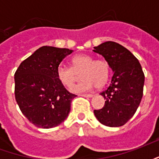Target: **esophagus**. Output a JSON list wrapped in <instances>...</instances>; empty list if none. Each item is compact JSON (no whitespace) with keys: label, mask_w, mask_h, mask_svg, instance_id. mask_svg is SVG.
Listing matches in <instances>:
<instances>
[{"label":"esophagus","mask_w":159,"mask_h":159,"mask_svg":"<svg viewBox=\"0 0 159 159\" xmlns=\"http://www.w3.org/2000/svg\"><path fill=\"white\" fill-rule=\"evenodd\" d=\"M80 96L86 97V98H91V97L93 96V93H89V94H87V93H83V94H80Z\"/></svg>","instance_id":"34e87169"}]
</instances>
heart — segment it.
I'll list each match as a JSON object with an SVG mask.
<instances>
[{"label":"heart","mask_w":159,"mask_h":159,"mask_svg":"<svg viewBox=\"0 0 159 159\" xmlns=\"http://www.w3.org/2000/svg\"><path fill=\"white\" fill-rule=\"evenodd\" d=\"M72 68L60 64L56 70V76L64 86L70 87L75 83L77 73H81L82 82L73 85L70 90L72 93H83L97 87L103 86L110 75L109 64L99 59H94L89 54H77L71 59Z\"/></svg>","instance_id":"obj_1"}]
</instances>
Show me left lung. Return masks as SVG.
I'll return each mask as SVG.
<instances>
[{"label": "left lung", "mask_w": 159, "mask_h": 159, "mask_svg": "<svg viewBox=\"0 0 159 159\" xmlns=\"http://www.w3.org/2000/svg\"><path fill=\"white\" fill-rule=\"evenodd\" d=\"M93 51L103 56L113 73L109 87L100 93L105 106L93 111L94 116L106 126H123L135 113L143 95L141 66L132 52L117 42H104Z\"/></svg>", "instance_id": "8db88e82"}]
</instances>
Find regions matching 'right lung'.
I'll use <instances>...</instances> for the list:
<instances>
[{
    "mask_svg": "<svg viewBox=\"0 0 159 159\" xmlns=\"http://www.w3.org/2000/svg\"><path fill=\"white\" fill-rule=\"evenodd\" d=\"M73 50L43 46L25 59L14 75L15 99L22 113L34 125L51 129L62 123L76 96L60 83L56 70Z\"/></svg>",
    "mask_w": 159,
    "mask_h": 159,
    "instance_id": "right-lung-1",
    "label": "right lung"
}]
</instances>
